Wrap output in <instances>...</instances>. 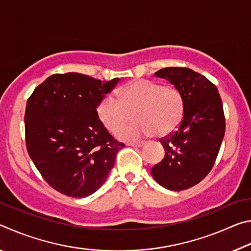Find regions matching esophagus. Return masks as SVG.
<instances>
[{"label": "esophagus", "mask_w": 251, "mask_h": 251, "mask_svg": "<svg viewBox=\"0 0 251 251\" xmlns=\"http://www.w3.org/2000/svg\"><path fill=\"white\" fill-rule=\"evenodd\" d=\"M144 142H138V143H128L127 146H131V147H142L144 145Z\"/></svg>", "instance_id": "esophagus-1"}]
</instances>
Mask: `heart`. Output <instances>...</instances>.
<instances>
[{
    "label": "heart",
    "instance_id": "heart-1",
    "mask_svg": "<svg viewBox=\"0 0 251 251\" xmlns=\"http://www.w3.org/2000/svg\"><path fill=\"white\" fill-rule=\"evenodd\" d=\"M114 94L104 96L97 105L96 113L106 129L114 133L130 118L134 110L133 123L118 129L116 136L122 141H135L152 133L167 135L179 124L184 110L180 92L174 86H161L150 79H135Z\"/></svg>",
    "mask_w": 251,
    "mask_h": 251
}]
</instances>
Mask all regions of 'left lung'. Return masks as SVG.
I'll return each mask as SVG.
<instances>
[{
    "label": "left lung",
    "instance_id": "8db88e82",
    "mask_svg": "<svg viewBox=\"0 0 251 251\" xmlns=\"http://www.w3.org/2000/svg\"><path fill=\"white\" fill-rule=\"evenodd\" d=\"M180 92L184 113L178 129L160 141L165 157L151 168L160 186L180 192L198 184L211 171L225 135L223 101L217 87L186 67H166L155 73Z\"/></svg>",
    "mask_w": 251,
    "mask_h": 251
}]
</instances>
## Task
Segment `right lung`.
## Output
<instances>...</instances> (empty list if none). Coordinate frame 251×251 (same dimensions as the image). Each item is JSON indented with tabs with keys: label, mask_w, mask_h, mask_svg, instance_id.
<instances>
[{
	"label": "right lung",
	"mask_w": 251,
	"mask_h": 251,
	"mask_svg": "<svg viewBox=\"0 0 251 251\" xmlns=\"http://www.w3.org/2000/svg\"><path fill=\"white\" fill-rule=\"evenodd\" d=\"M118 80L103 83L79 73L54 74L27 100L28 155L46 182L66 196L84 198L95 193L125 146L113 138L96 113Z\"/></svg>",
	"instance_id": "add662e5"
}]
</instances>
